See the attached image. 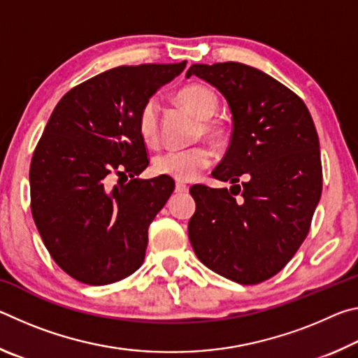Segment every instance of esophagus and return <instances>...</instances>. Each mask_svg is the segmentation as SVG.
<instances>
[{"label":"esophagus","mask_w":358,"mask_h":358,"mask_svg":"<svg viewBox=\"0 0 358 358\" xmlns=\"http://www.w3.org/2000/svg\"><path fill=\"white\" fill-rule=\"evenodd\" d=\"M187 189H189V187H187V186L183 185V183H177V185H175V192H187Z\"/></svg>","instance_id":"34e87169"}]
</instances>
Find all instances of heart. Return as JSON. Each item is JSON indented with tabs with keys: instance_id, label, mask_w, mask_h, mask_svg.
<instances>
[{
	"instance_id": "b5f03b06",
	"label": "heart",
	"mask_w": 358,
	"mask_h": 358,
	"mask_svg": "<svg viewBox=\"0 0 358 358\" xmlns=\"http://www.w3.org/2000/svg\"><path fill=\"white\" fill-rule=\"evenodd\" d=\"M177 99L192 115L202 120L199 134L211 141H220L224 136V128L220 121L211 120L220 106L213 90L201 83L186 85L177 93ZM137 131L148 147H155L159 142V104L156 99H148L141 107L137 115ZM211 162L213 153L207 147L199 145L186 150H169L157 155L153 161V171L162 177L186 183L196 180L205 169L211 166Z\"/></svg>"
}]
</instances>
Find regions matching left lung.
Returning a JSON list of instances; mask_svg holds the SVG:
<instances>
[{"label": "left lung", "mask_w": 358, "mask_h": 358, "mask_svg": "<svg viewBox=\"0 0 358 358\" xmlns=\"http://www.w3.org/2000/svg\"><path fill=\"white\" fill-rule=\"evenodd\" d=\"M191 76L224 94L234 128L226 156L211 172L232 187H191L189 241L215 273L259 284L287 265L310 232L322 192L317 132L305 102L262 71L227 62L192 64Z\"/></svg>", "instance_id": "1"}]
</instances>
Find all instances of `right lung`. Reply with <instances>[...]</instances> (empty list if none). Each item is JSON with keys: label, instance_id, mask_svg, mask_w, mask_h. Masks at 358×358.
<instances>
[{"label": "right lung", "instance_id": "add662e5", "mask_svg": "<svg viewBox=\"0 0 358 358\" xmlns=\"http://www.w3.org/2000/svg\"><path fill=\"white\" fill-rule=\"evenodd\" d=\"M186 68L118 66L77 85L50 115L29 166L31 213L59 268L90 286L124 280L143 264L148 227L173 192L148 166L141 107ZM113 176L128 184L111 186Z\"/></svg>", "mask_w": 358, "mask_h": 358}]
</instances>
